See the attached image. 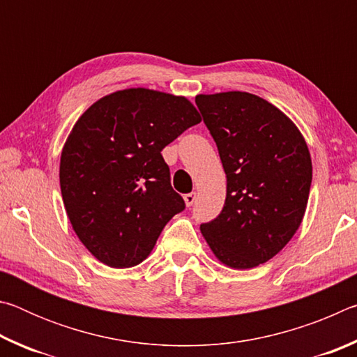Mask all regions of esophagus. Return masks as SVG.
Masks as SVG:
<instances>
[{"instance_id": "1", "label": "esophagus", "mask_w": 357, "mask_h": 357, "mask_svg": "<svg viewBox=\"0 0 357 357\" xmlns=\"http://www.w3.org/2000/svg\"><path fill=\"white\" fill-rule=\"evenodd\" d=\"M195 200H197V193L195 192L185 193V195H184V202H185L187 206H192V204L195 203Z\"/></svg>"}]
</instances>
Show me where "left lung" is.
I'll return each instance as SVG.
<instances>
[{"mask_svg":"<svg viewBox=\"0 0 357 357\" xmlns=\"http://www.w3.org/2000/svg\"><path fill=\"white\" fill-rule=\"evenodd\" d=\"M195 104L227 174L222 213L200 229L219 261L255 268L298 231L312 184L309 148L293 121L255 94H198Z\"/></svg>","mask_w":357,"mask_h":357,"instance_id":"8db88e82","label":"left lung"}]
</instances>
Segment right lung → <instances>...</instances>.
I'll return each mask as SVG.
<instances>
[{"label": "right lung", "mask_w": 357, "mask_h": 357, "mask_svg": "<svg viewBox=\"0 0 357 357\" xmlns=\"http://www.w3.org/2000/svg\"><path fill=\"white\" fill-rule=\"evenodd\" d=\"M202 121L183 96L129 88L99 99L72 128L59 185L75 234L110 268L140 264L185 208L160 151Z\"/></svg>", "instance_id": "right-lung-1"}]
</instances>
